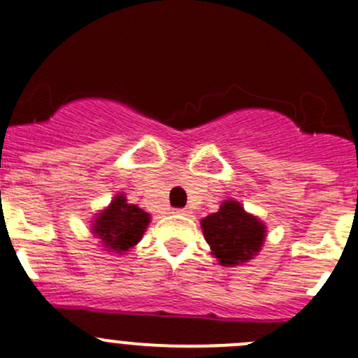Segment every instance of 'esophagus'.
<instances>
[{"label": "esophagus", "mask_w": 358, "mask_h": 358, "mask_svg": "<svg viewBox=\"0 0 358 358\" xmlns=\"http://www.w3.org/2000/svg\"><path fill=\"white\" fill-rule=\"evenodd\" d=\"M173 213L183 215V217H187V215H190V210H189V208H176V210H173Z\"/></svg>", "instance_id": "34e87169"}]
</instances>
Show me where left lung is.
Segmentation results:
<instances>
[{"label": "left lung", "instance_id": "8db88e82", "mask_svg": "<svg viewBox=\"0 0 358 358\" xmlns=\"http://www.w3.org/2000/svg\"><path fill=\"white\" fill-rule=\"evenodd\" d=\"M201 229L211 255L220 266H239L260 252L266 239V225L246 213L238 201H224L217 213L201 220Z\"/></svg>", "mask_w": 358, "mask_h": 358}]
</instances>
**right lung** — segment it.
<instances>
[{
    "label": "right lung",
    "instance_id": "obj_1",
    "mask_svg": "<svg viewBox=\"0 0 358 358\" xmlns=\"http://www.w3.org/2000/svg\"><path fill=\"white\" fill-rule=\"evenodd\" d=\"M150 224V215L138 208L136 204L127 203L124 194H117L112 203L96 215L92 232L101 239L103 246L108 252L122 255L129 252L134 245L140 243L143 232Z\"/></svg>",
    "mask_w": 358,
    "mask_h": 358
}]
</instances>
